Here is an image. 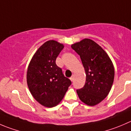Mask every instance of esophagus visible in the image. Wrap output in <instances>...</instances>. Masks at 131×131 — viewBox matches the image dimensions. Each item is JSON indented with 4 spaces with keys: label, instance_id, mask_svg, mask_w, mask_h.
I'll list each match as a JSON object with an SVG mask.
<instances>
[{
    "label": "esophagus",
    "instance_id": "esophagus-1",
    "mask_svg": "<svg viewBox=\"0 0 131 131\" xmlns=\"http://www.w3.org/2000/svg\"><path fill=\"white\" fill-rule=\"evenodd\" d=\"M70 80H71V81H72V82H73V80H74V75H72V77H71L70 78Z\"/></svg>",
    "mask_w": 131,
    "mask_h": 131
}]
</instances>
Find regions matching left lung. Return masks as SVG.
<instances>
[{
    "label": "left lung",
    "instance_id": "8db88e82",
    "mask_svg": "<svg viewBox=\"0 0 131 131\" xmlns=\"http://www.w3.org/2000/svg\"><path fill=\"white\" fill-rule=\"evenodd\" d=\"M80 56L86 75L85 84L77 90L82 102L95 106L103 101L111 90L115 77L113 64L101 46L90 39L72 45Z\"/></svg>",
    "mask_w": 131,
    "mask_h": 131
}]
</instances>
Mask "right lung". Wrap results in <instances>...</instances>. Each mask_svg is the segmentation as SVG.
Returning <instances> with one entry per match:
<instances>
[{"label": "right lung", "instance_id": "right-lung-1", "mask_svg": "<svg viewBox=\"0 0 131 131\" xmlns=\"http://www.w3.org/2000/svg\"><path fill=\"white\" fill-rule=\"evenodd\" d=\"M63 48L57 41H47L36 52L28 67L27 82L29 90L35 99L45 107L58 104L72 84L56 63Z\"/></svg>", "mask_w": 131, "mask_h": 131}]
</instances>
